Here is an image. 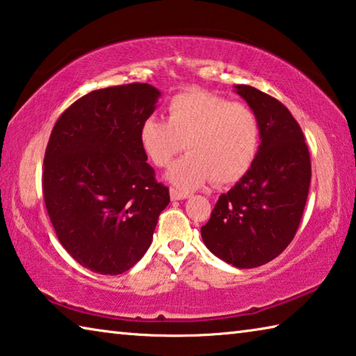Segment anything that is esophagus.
I'll return each instance as SVG.
<instances>
[{"label":"esophagus","instance_id":"34e87169","mask_svg":"<svg viewBox=\"0 0 356 356\" xmlns=\"http://www.w3.org/2000/svg\"><path fill=\"white\" fill-rule=\"evenodd\" d=\"M170 196H171V201H182V200H186V197H188V195H186V193L177 191V190H174V188L170 190Z\"/></svg>","mask_w":356,"mask_h":356}]
</instances>
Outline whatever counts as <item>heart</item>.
Returning <instances> with one entry per match:
<instances>
[{
	"label": "heart",
	"instance_id": "b5f03b06",
	"mask_svg": "<svg viewBox=\"0 0 356 356\" xmlns=\"http://www.w3.org/2000/svg\"><path fill=\"white\" fill-rule=\"evenodd\" d=\"M138 140L146 159L156 168L171 163L182 147L188 154L174 163L166 179L182 191L236 184L248 172L261 146L256 113L243 102L221 95L188 91L174 95L166 105V122L144 119Z\"/></svg>",
	"mask_w": 356,
	"mask_h": 356
}]
</instances>
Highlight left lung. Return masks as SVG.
Instances as JSON below:
<instances>
[{"instance_id":"8db88e82","label":"left lung","mask_w":356,"mask_h":356,"mask_svg":"<svg viewBox=\"0 0 356 356\" xmlns=\"http://www.w3.org/2000/svg\"><path fill=\"white\" fill-rule=\"evenodd\" d=\"M236 92L256 113L261 146L251 170L220 196L201 236L237 268H254L287 248L300 226L311 182L309 150L291 111L252 86Z\"/></svg>"}]
</instances>
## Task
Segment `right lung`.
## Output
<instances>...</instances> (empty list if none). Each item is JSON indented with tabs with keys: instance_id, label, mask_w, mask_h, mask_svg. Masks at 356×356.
Instances as JSON below:
<instances>
[{
	"instance_id": "right-lung-1",
	"label": "right lung",
	"mask_w": 356,
	"mask_h": 356,
	"mask_svg": "<svg viewBox=\"0 0 356 356\" xmlns=\"http://www.w3.org/2000/svg\"><path fill=\"white\" fill-rule=\"evenodd\" d=\"M160 95L147 83L97 89L51 130L42 176L47 212L65 251L94 273L134 267L170 204L138 140Z\"/></svg>"
}]
</instances>
